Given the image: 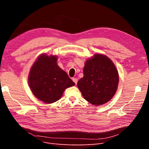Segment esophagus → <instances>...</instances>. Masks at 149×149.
Segmentation results:
<instances>
[{"label": "esophagus", "mask_w": 149, "mask_h": 149, "mask_svg": "<svg viewBox=\"0 0 149 149\" xmlns=\"http://www.w3.org/2000/svg\"><path fill=\"white\" fill-rule=\"evenodd\" d=\"M72 80H73V81L75 83V84H77V82H78V79L77 78H72Z\"/></svg>", "instance_id": "1"}]
</instances>
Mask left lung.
I'll use <instances>...</instances> for the list:
<instances>
[{"mask_svg":"<svg viewBox=\"0 0 149 149\" xmlns=\"http://www.w3.org/2000/svg\"><path fill=\"white\" fill-rule=\"evenodd\" d=\"M83 74L77 86L87 101L94 106H101L113 97L118 89L119 73L109 58L94 54L86 61Z\"/></svg>","mask_w":149,"mask_h":149,"instance_id":"8db88e82","label":"left lung"}]
</instances>
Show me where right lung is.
Here are the masks:
<instances>
[{
	"label": "right lung",
	"instance_id": "right-lung-1",
	"mask_svg": "<svg viewBox=\"0 0 149 149\" xmlns=\"http://www.w3.org/2000/svg\"><path fill=\"white\" fill-rule=\"evenodd\" d=\"M56 55L42 53L31 67L28 81L30 90L38 100L47 104L59 100L65 90L75 84L57 64Z\"/></svg>",
	"mask_w": 149,
	"mask_h": 149
}]
</instances>
